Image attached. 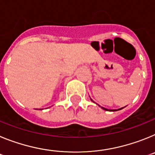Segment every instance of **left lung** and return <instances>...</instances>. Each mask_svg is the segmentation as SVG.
I'll use <instances>...</instances> for the list:
<instances>
[{
	"label": "left lung",
	"instance_id": "left-lung-1",
	"mask_svg": "<svg viewBox=\"0 0 155 155\" xmlns=\"http://www.w3.org/2000/svg\"><path fill=\"white\" fill-rule=\"evenodd\" d=\"M91 101H92V102H93V100H92V99H91ZM99 106H100V105H99ZM100 107H101V106H100ZM101 108H102V109H104V110H106V111H113V112H114V111L120 110V109H124V107H123V108H120V109H105V108H104V107H101Z\"/></svg>",
	"mask_w": 155,
	"mask_h": 155
}]
</instances>
